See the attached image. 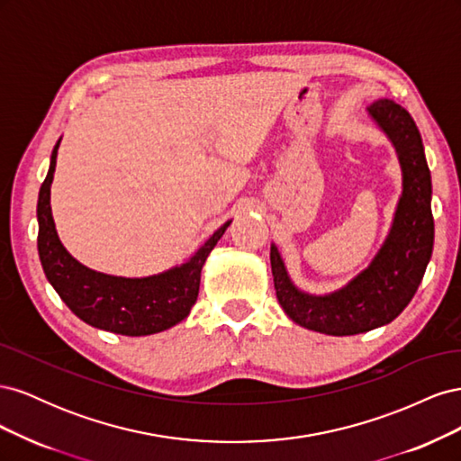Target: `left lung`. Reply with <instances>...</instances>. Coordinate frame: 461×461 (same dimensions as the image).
<instances>
[{
	"label": "left lung",
	"instance_id": "8db88e82",
	"mask_svg": "<svg viewBox=\"0 0 461 461\" xmlns=\"http://www.w3.org/2000/svg\"><path fill=\"white\" fill-rule=\"evenodd\" d=\"M367 115L393 142L402 169V196L379 252L342 288L310 294L292 283L281 252L271 244L273 283L285 313L300 327L330 337H350L394 321L420 288L435 242L430 171L415 121L386 97L373 102Z\"/></svg>",
	"mask_w": 461,
	"mask_h": 461
}]
</instances>
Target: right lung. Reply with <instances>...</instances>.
<instances>
[{
	"label": "right lung",
	"instance_id": "1",
	"mask_svg": "<svg viewBox=\"0 0 461 461\" xmlns=\"http://www.w3.org/2000/svg\"><path fill=\"white\" fill-rule=\"evenodd\" d=\"M61 138L38 194V254L50 285L85 323L124 337H146L185 321L198 300L202 267L232 221L221 225L185 263L149 276H117L77 261L61 244L51 215V183Z\"/></svg>",
	"mask_w": 461,
	"mask_h": 461
}]
</instances>
